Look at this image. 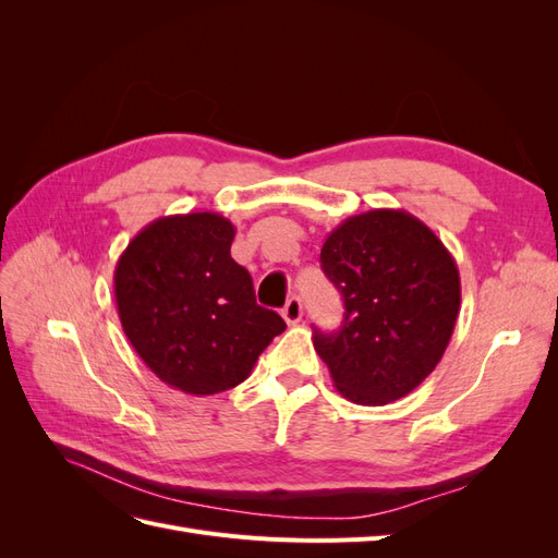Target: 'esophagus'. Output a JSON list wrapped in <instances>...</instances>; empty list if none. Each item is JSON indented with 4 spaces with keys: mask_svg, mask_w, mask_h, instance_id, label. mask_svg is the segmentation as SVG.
<instances>
[{
    "mask_svg": "<svg viewBox=\"0 0 558 558\" xmlns=\"http://www.w3.org/2000/svg\"><path fill=\"white\" fill-rule=\"evenodd\" d=\"M281 316H283V320L289 326L300 324V318H302V302H300V298H291L289 302H286V307L281 310Z\"/></svg>",
    "mask_w": 558,
    "mask_h": 558,
    "instance_id": "obj_1",
    "label": "esophagus"
}]
</instances>
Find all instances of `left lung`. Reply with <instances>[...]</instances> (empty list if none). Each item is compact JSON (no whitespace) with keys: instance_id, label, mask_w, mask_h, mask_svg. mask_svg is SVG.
Returning a JSON list of instances; mask_svg holds the SVG:
<instances>
[{"instance_id":"8db88e82","label":"left lung","mask_w":558,"mask_h":558,"mask_svg":"<svg viewBox=\"0 0 558 558\" xmlns=\"http://www.w3.org/2000/svg\"><path fill=\"white\" fill-rule=\"evenodd\" d=\"M320 267L344 300L342 328L314 330L337 391L369 408L412 393L440 363L461 310L442 240L410 211L369 209L328 234Z\"/></svg>"}]
</instances>
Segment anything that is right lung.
<instances>
[{"label":"right lung","mask_w":558,"mask_h":558,"mask_svg":"<svg viewBox=\"0 0 558 558\" xmlns=\"http://www.w3.org/2000/svg\"><path fill=\"white\" fill-rule=\"evenodd\" d=\"M234 226L216 211L156 218L134 234L113 272L130 344L160 381L191 396L242 384L283 318L256 302L230 256Z\"/></svg>","instance_id":"add662e5"}]
</instances>
